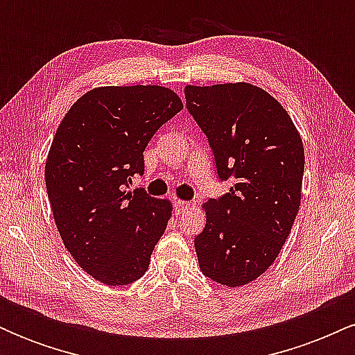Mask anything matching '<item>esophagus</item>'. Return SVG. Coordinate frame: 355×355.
<instances>
[{"label":"esophagus","instance_id":"34e87169","mask_svg":"<svg viewBox=\"0 0 355 355\" xmlns=\"http://www.w3.org/2000/svg\"><path fill=\"white\" fill-rule=\"evenodd\" d=\"M189 207H190V203H189V202H183V200H175V203H173L175 215H180V214H183V211H185L187 209H189Z\"/></svg>","mask_w":355,"mask_h":355}]
</instances>
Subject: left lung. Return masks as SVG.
<instances>
[{
	"instance_id": "1",
	"label": "left lung",
	"mask_w": 355,
	"mask_h": 355,
	"mask_svg": "<svg viewBox=\"0 0 355 355\" xmlns=\"http://www.w3.org/2000/svg\"><path fill=\"white\" fill-rule=\"evenodd\" d=\"M187 108L209 138L229 193L205 202L195 237L203 275L227 287L250 284L275 262L300 207L304 145L291 115L250 83L185 87Z\"/></svg>"
}]
</instances>
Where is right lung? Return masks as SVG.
I'll use <instances>...</instances> for the list:
<instances>
[{
    "mask_svg": "<svg viewBox=\"0 0 355 355\" xmlns=\"http://www.w3.org/2000/svg\"><path fill=\"white\" fill-rule=\"evenodd\" d=\"M182 108L180 96L158 85L98 87L56 130L44 165L53 217L75 262L101 284L140 279L172 217V202L126 187L145 172L155 132Z\"/></svg>",
    "mask_w": 355,
    "mask_h": 355,
    "instance_id": "obj_1",
    "label": "right lung"
}]
</instances>
